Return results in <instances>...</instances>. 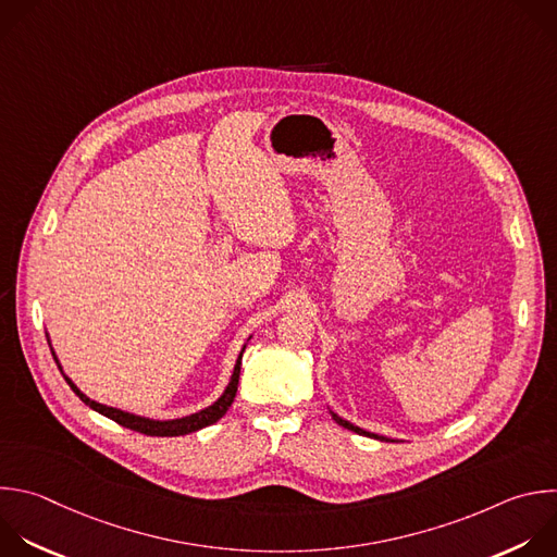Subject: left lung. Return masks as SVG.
<instances>
[{
  "label": "left lung",
  "instance_id": "obj_1",
  "mask_svg": "<svg viewBox=\"0 0 557 557\" xmlns=\"http://www.w3.org/2000/svg\"><path fill=\"white\" fill-rule=\"evenodd\" d=\"M332 418L343 426V429H349V431H354V433H358V435H367V437H376V440H387V437H381V435H374V433H367V431H362V429H358V426H354V424H349L347 420H343V418H338L336 413H332Z\"/></svg>",
  "mask_w": 557,
  "mask_h": 557
}]
</instances>
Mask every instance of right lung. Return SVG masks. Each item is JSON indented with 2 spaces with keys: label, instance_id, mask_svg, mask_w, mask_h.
<instances>
[{
  "label": "right lung",
  "instance_id": "obj_1",
  "mask_svg": "<svg viewBox=\"0 0 557 557\" xmlns=\"http://www.w3.org/2000/svg\"><path fill=\"white\" fill-rule=\"evenodd\" d=\"M243 351H245V347H243ZM243 351H240V356H238V360H236V367H234V374H232V381H230V385H227V389H225V394L212 405V407H208V409H203V411H199V413H195V416H188V418H178V420H168V422H159V420H148V418H139V416H133V413H124V411H120V409H113V407H104V405H100V403H94V400H89L67 376H65V381H67V385L72 387V392L89 407V409H94V411H98V413H102L104 418H109V420H113V422H117L120 426H126V429H131V431H137V433H144V435H150V437H178V435H188V433H195V431H201V429H206V426H210V424H214V422H219L225 413H227V409L232 407V403H234V398H236V392H238V379H240V360H243Z\"/></svg>",
  "mask_w": 557,
  "mask_h": 557
}]
</instances>
